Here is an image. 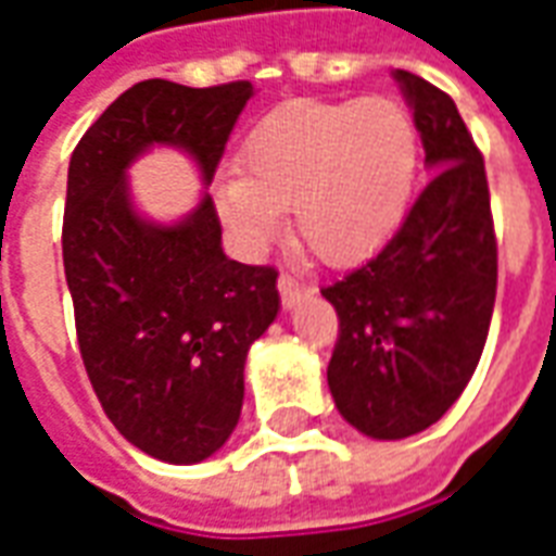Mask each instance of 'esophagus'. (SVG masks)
I'll use <instances>...</instances> for the list:
<instances>
[{
    "mask_svg": "<svg viewBox=\"0 0 556 556\" xmlns=\"http://www.w3.org/2000/svg\"><path fill=\"white\" fill-rule=\"evenodd\" d=\"M277 286H279V298H282V306H286V309H294V306H301V303L309 298V286L298 282L291 274H282Z\"/></svg>",
    "mask_w": 556,
    "mask_h": 556,
    "instance_id": "obj_1",
    "label": "esophagus"
}]
</instances>
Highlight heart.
<instances>
[{"label":"heart","mask_w":556,"mask_h":556,"mask_svg":"<svg viewBox=\"0 0 556 556\" xmlns=\"http://www.w3.org/2000/svg\"><path fill=\"white\" fill-rule=\"evenodd\" d=\"M238 172L214 184L235 241L262 250L294 214L301 243L327 265H354L384 247L408 214L419 134L396 101H291L250 127Z\"/></svg>","instance_id":"obj_1"}]
</instances>
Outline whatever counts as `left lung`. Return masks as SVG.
<instances>
[{"label":"left lung","mask_w":556,"mask_h":556,"mask_svg":"<svg viewBox=\"0 0 556 556\" xmlns=\"http://www.w3.org/2000/svg\"><path fill=\"white\" fill-rule=\"evenodd\" d=\"M434 175L366 265L321 289L339 315L327 384L342 417L402 441L453 408L477 369L497 291L485 163L450 94L393 71Z\"/></svg>","instance_id":"obj_1"}]
</instances>
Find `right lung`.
<instances>
[{
  "label": "right lung",
  "mask_w": 556,
  "mask_h": 556,
  "mask_svg": "<svg viewBox=\"0 0 556 556\" xmlns=\"http://www.w3.org/2000/svg\"><path fill=\"white\" fill-rule=\"evenodd\" d=\"M253 83L146 79L86 130L67 166L62 258L79 354L106 417L169 465L217 453L238 426L243 363L279 313L277 270L223 253L211 195L175 223L142 217L127 169L178 148L211 184Z\"/></svg>",
  "instance_id": "obj_1"
}]
</instances>
